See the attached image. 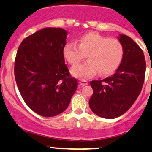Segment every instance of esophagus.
I'll use <instances>...</instances> for the list:
<instances>
[{
    "label": "esophagus",
    "mask_w": 152,
    "mask_h": 152,
    "mask_svg": "<svg viewBox=\"0 0 152 152\" xmlns=\"http://www.w3.org/2000/svg\"><path fill=\"white\" fill-rule=\"evenodd\" d=\"M79 84L81 86H84L88 85V82L86 80H82L79 82Z\"/></svg>",
    "instance_id": "esophagus-1"
}]
</instances>
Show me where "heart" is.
Returning <instances> with one entry per match:
<instances>
[{"instance_id": "1", "label": "heart", "mask_w": 152, "mask_h": 152, "mask_svg": "<svg viewBox=\"0 0 152 152\" xmlns=\"http://www.w3.org/2000/svg\"><path fill=\"white\" fill-rule=\"evenodd\" d=\"M64 56L72 65H76L88 58L86 62L77 65L71 70L72 75L79 79H88L99 71L107 75L115 71L124 55L121 43L116 39L107 38L96 33H88L75 42H68L63 50Z\"/></svg>"}]
</instances>
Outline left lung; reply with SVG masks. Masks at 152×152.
<instances>
[{
    "label": "left lung",
    "mask_w": 152,
    "mask_h": 152,
    "mask_svg": "<svg viewBox=\"0 0 152 152\" xmlns=\"http://www.w3.org/2000/svg\"><path fill=\"white\" fill-rule=\"evenodd\" d=\"M124 48L122 60L113 75L102 80H92L93 95L89 107L102 118H115L134 104L141 91L146 72V61L140 47L130 37L119 34Z\"/></svg>",
    "instance_id": "obj_1"
}]
</instances>
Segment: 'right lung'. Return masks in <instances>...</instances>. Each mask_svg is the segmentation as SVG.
Listing matches in <instances>:
<instances>
[{"instance_id":"obj_1","label":"right lung","mask_w":152,"mask_h":152,"mask_svg":"<svg viewBox=\"0 0 152 152\" xmlns=\"http://www.w3.org/2000/svg\"><path fill=\"white\" fill-rule=\"evenodd\" d=\"M67 31L45 28L26 37L15 61L17 85L25 102L44 117L64 112L77 87L65 64L64 47Z\"/></svg>"}]
</instances>
